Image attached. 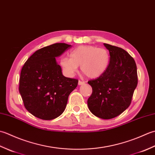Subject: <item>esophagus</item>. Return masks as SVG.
<instances>
[{"mask_svg":"<svg viewBox=\"0 0 155 155\" xmlns=\"http://www.w3.org/2000/svg\"><path fill=\"white\" fill-rule=\"evenodd\" d=\"M85 83L84 81H78V84L79 85H82V84H84Z\"/></svg>","mask_w":155,"mask_h":155,"instance_id":"esophagus-1","label":"esophagus"}]
</instances>
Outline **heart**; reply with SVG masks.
Segmentation results:
<instances>
[{"mask_svg": "<svg viewBox=\"0 0 155 155\" xmlns=\"http://www.w3.org/2000/svg\"><path fill=\"white\" fill-rule=\"evenodd\" d=\"M70 58L62 57L60 64L64 73L74 75L81 66V71L88 78L101 77L110 64V53L104 48L93 45H81L70 52Z\"/></svg>", "mask_w": 155, "mask_h": 155, "instance_id": "heart-1", "label": "heart"}]
</instances>
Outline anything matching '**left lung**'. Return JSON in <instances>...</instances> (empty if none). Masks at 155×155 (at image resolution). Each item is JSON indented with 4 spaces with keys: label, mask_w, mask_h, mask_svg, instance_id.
Instances as JSON below:
<instances>
[{
    "label": "left lung",
    "mask_w": 155,
    "mask_h": 155,
    "mask_svg": "<svg viewBox=\"0 0 155 155\" xmlns=\"http://www.w3.org/2000/svg\"><path fill=\"white\" fill-rule=\"evenodd\" d=\"M109 51L110 64L107 71L88 83L93 93L88 107L95 116L110 119L130 106L138 83L137 69L134 58L120 47L104 43Z\"/></svg>",
    "instance_id": "8db88e82"
}]
</instances>
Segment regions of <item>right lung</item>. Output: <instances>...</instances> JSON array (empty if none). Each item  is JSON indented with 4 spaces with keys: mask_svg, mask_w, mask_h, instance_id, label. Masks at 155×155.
Masks as SVG:
<instances>
[{
    "mask_svg": "<svg viewBox=\"0 0 155 155\" xmlns=\"http://www.w3.org/2000/svg\"><path fill=\"white\" fill-rule=\"evenodd\" d=\"M72 47L55 43L32 54L23 65L19 92L29 113L42 120H52L63 113L69 94L78 80L64 77L55 57Z\"/></svg>",
    "mask_w": 155,
    "mask_h": 155,
    "instance_id": "add662e5",
    "label": "right lung"
}]
</instances>
